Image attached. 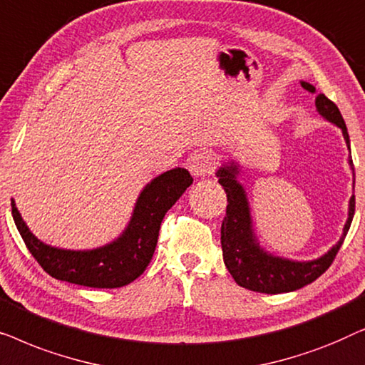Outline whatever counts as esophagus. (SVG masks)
I'll list each match as a JSON object with an SVG mask.
<instances>
[{
    "label": "esophagus",
    "instance_id": "34e87169",
    "mask_svg": "<svg viewBox=\"0 0 365 365\" xmlns=\"http://www.w3.org/2000/svg\"><path fill=\"white\" fill-rule=\"evenodd\" d=\"M187 168L189 171L192 173V176L206 178V176H211L214 173V169H216V163H214V158L211 153L201 151V153L192 154V156L189 158Z\"/></svg>",
    "mask_w": 365,
    "mask_h": 365
}]
</instances>
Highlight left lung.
I'll use <instances>...</instances> for the list:
<instances>
[{
	"mask_svg": "<svg viewBox=\"0 0 365 365\" xmlns=\"http://www.w3.org/2000/svg\"><path fill=\"white\" fill-rule=\"evenodd\" d=\"M301 86L307 89L309 93H316V88L306 81H302ZM316 108L321 116L342 129L347 148L351 149L347 126L336 104L324 94H317ZM349 164L354 169L352 159H349ZM237 166L234 163L224 164L216 173L219 184L227 194L226 217H224L221 226V246L224 264H226L234 281L241 287L249 289V291L264 294L297 291V289L316 281L319 276H322L327 271L334 259H336L339 249H341L344 239L347 236L354 211H356V196H352L351 201H349V217L346 226H344L342 237L339 239V242L331 251L324 254L322 257L316 259V261H289V259L271 256V254L262 251L261 246L256 242L246 191L237 182Z\"/></svg>",
	"mask_w": 365,
	"mask_h": 365,
	"instance_id": "1",
	"label": "left lung"
}]
</instances>
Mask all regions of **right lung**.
Listing matches in <instances>:
<instances>
[{
	"mask_svg": "<svg viewBox=\"0 0 365 365\" xmlns=\"http://www.w3.org/2000/svg\"><path fill=\"white\" fill-rule=\"evenodd\" d=\"M192 184L182 168L153 179L139 194L131 221L116 241L91 251H66L34 237L11 199V214L24 244L49 276L78 286L114 289L128 286L146 271L166 212Z\"/></svg>",
	"mask_w": 365,
	"mask_h": 365,
	"instance_id": "1",
	"label": "right lung"
}]
</instances>
